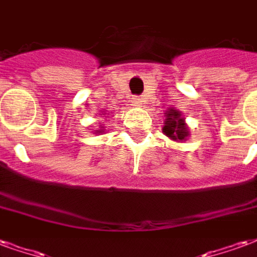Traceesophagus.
I'll return each mask as SVG.
<instances>
[{
    "label": "esophagus",
    "instance_id": "1",
    "mask_svg": "<svg viewBox=\"0 0 257 257\" xmlns=\"http://www.w3.org/2000/svg\"><path fill=\"white\" fill-rule=\"evenodd\" d=\"M134 103L136 104V106H140V104H142V99H139V98H135Z\"/></svg>",
    "mask_w": 257,
    "mask_h": 257
}]
</instances>
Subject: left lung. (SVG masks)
Returning a JSON list of instances; mask_svg holds the SVG:
<instances>
[{
    "label": "left lung",
    "instance_id": "1",
    "mask_svg": "<svg viewBox=\"0 0 257 257\" xmlns=\"http://www.w3.org/2000/svg\"><path fill=\"white\" fill-rule=\"evenodd\" d=\"M163 134L166 135L167 138L173 139V140H185L188 134V128L184 118H181V114L177 110H170L166 113V121H165V126H163Z\"/></svg>",
    "mask_w": 257,
    "mask_h": 257
}]
</instances>
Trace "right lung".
<instances>
[{
    "label": "right lung",
    "mask_w": 257,
    "mask_h": 257,
    "mask_svg": "<svg viewBox=\"0 0 257 257\" xmlns=\"http://www.w3.org/2000/svg\"><path fill=\"white\" fill-rule=\"evenodd\" d=\"M98 132H99V134H100V132H102V129H100V131H98Z\"/></svg>",
    "instance_id": "right-lung-1"
}]
</instances>
